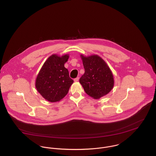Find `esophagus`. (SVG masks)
Returning <instances> with one entry per match:
<instances>
[{
  "label": "esophagus",
  "instance_id": "obj_1",
  "mask_svg": "<svg viewBox=\"0 0 156 156\" xmlns=\"http://www.w3.org/2000/svg\"><path fill=\"white\" fill-rule=\"evenodd\" d=\"M79 77H76V79H74V81L75 82H77L79 81Z\"/></svg>",
  "mask_w": 156,
  "mask_h": 156
}]
</instances>
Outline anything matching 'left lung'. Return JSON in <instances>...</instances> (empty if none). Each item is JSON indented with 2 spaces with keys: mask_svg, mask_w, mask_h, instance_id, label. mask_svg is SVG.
Listing matches in <instances>:
<instances>
[{
  "mask_svg": "<svg viewBox=\"0 0 156 156\" xmlns=\"http://www.w3.org/2000/svg\"><path fill=\"white\" fill-rule=\"evenodd\" d=\"M85 73L79 80L85 92L94 99L107 95L114 87V77L111 68L97 55H80Z\"/></svg>",
  "mask_w": 156,
  "mask_h": 156,
  "instance_id": "8db88e82",
  "label": "left lung"
}]
</instances>
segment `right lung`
<instances>
[{
    "instance_id": "right-lung-1",
    "label": "right lung",
    "mask_w": 156,
    "mask_h": 156,
    "mask_svg": "<svg viewBox=\"0 0 156 156\" xmlns=\"http://www.w3.org/2000/svg\"><path fill=\"white\" fill-rule=\"evenodd\" d=\"M69 55L59 56L53 54L45 61L35 80V88L46 100L51 102L61 101L68 94L73 80L64 67Z\"/></svg>"
}]
</instances>
